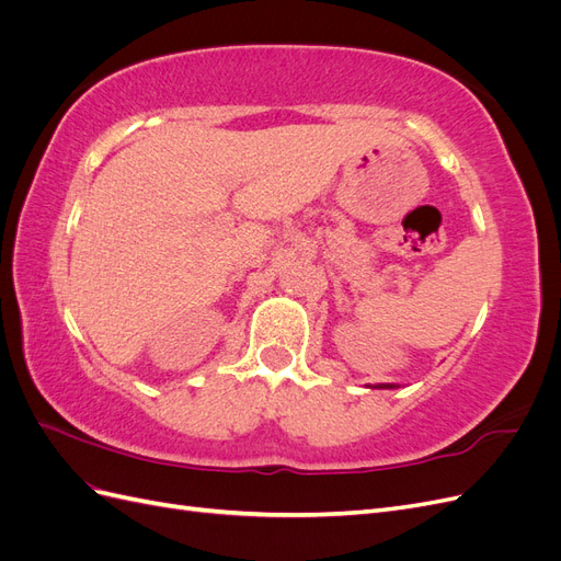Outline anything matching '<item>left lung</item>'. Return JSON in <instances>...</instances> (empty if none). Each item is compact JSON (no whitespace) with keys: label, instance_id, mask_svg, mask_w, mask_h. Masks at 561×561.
Segmentation results:
<instances>
[{"label":"left lung","instance_id":"left-lung-1","mask_svg":"<svg viewBox=\"0 0 561 561\" xmlns=\"http://www.w3.org/2000/svg\"><path fill=\"white\" fill-rule=\"evenodd\" d=\"M381 388H393V383H386V386H381Z\"/></svg>","mask_w":561,"mask_h":561}]
</instances>
